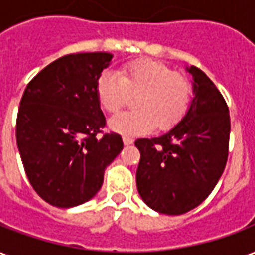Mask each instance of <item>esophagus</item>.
Masks as SVG:
<instances>
[{
    "label": "esophagus",
    "instance_id": "34e87169",
    "mask_svg": "<svg viewBox=\"0 0 255 255\" xmlns=\"http://www.w3.org/2000/svg\"><path fill=\"white\" fill-rule=\"evenodd\" d=\"M123 143L126 144V146H129V144L133 143V139L128 138V136H124V138H123Z\"/></svg>",
    "mask_w": 255,
    "mask_h": 255
}]
</instances>
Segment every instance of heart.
<instances>
[{"label":"heart","mask_w":255,"mask_h":255,"mask_svg":"<svg viewBox=\"0 0 255 255\" xmlns=\"http://www.w3.org/2000/svg\"><path fill=\"white\" fill-rule=\"evenodd\" d=\"M97 98L109 113L126 105L129 95L135 111L123 112L109 120V127L123 135H142L154 127L169 129L187 113L192 87L184 75L165 64L144 58L123 65L119 72L106 71L97 80Z\"/></svg>","instance_id":"heart-1"}]
</instances>
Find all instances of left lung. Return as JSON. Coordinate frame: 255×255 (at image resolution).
I'll return each instance as SVG.
<instances>
[{"label": "left lung", "mask_w": 255, "mask_h": 255, "mask_svg": "<svg viewBox=\"0 0 255 255\" xmlns=\"http://www.w3.org/2000/svg\"><path fill=\"white\" fill-rule=\"evenodd\" d=\"M192 100L180 122L160 136L138 139L136 187L143 202L171 216L187 213L213 191L224 172L230 143V112L223 95L199 68Z\"/></svg>", "instance_id": "8db88e82"}]
</instances>
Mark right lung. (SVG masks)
Returning a JSON list of instances; mask_svg holds the SVG:
<instances>
[{
  "mask_svg": "<svg viewBox=\"0 0 255 255\" xmlns=\"http://www.w3.org/2000/svg\"><path fill=\"white\" fill-rule=\"evenodd\" d=\"M111 53L58 58L27 84L16 124L24 171L36 194L56 208H73L100 191L106 166L120 154L117 133L105 127L95 87Z\"/></svg>",
  "mask_w": 255,
  "mask_h": 255,
  "instance_id": "obj_1",
  "label": "right lung"
}]
</instances>
